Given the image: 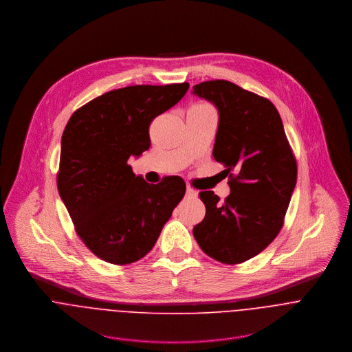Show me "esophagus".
I'll return each instance as SVG.
<instances>
[{
	"instance_id": "34e87169",
	"label": "esophagus",
	"mask_w": 352,
	"mask_h": 352,
	"mask_svg": "<svg viewBox=\"0 0 352 352\" xmlns=\"http://www.w3.org/2000/svg\"><path fill=\"white\" fill-rule=\"evenodd\" d=\"M186 197L187 198H197L198 197V192L194 190V188H191V187H187V190H186Z\"/></svg>"
}]
</instances>
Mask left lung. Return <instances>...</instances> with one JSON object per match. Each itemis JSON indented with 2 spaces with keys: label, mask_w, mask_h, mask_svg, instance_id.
<instances>
[{
  "label": "left lung",
  "mask_w": 352,
  "mask_h": 352,
  "mask_svg": "<svg viewBox=\"0 0 352 352\" xmlns=\"http://www.w3.org/2000/svg\"><path fill=\"white\" fill-rule=\"evenodd\" d=\"M192 95L218 111L212 157L230 177L223 203L212 191L199 192L206 215L192 233L210 257L243 263L265 250L282 229L297 183L296 158L271 101L225 80L194 85Z\"/></svg>",
  "instance_id": "1"
}]
</instances>
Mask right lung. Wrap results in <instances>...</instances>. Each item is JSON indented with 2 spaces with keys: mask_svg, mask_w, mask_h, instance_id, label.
Wrapping results in <instances>:
<instances>
[{
  "mask_svg": "<svg viewBox=\"0 0 352 352\" xmlns=\"http://www.w3.org/2000/svg\"><path fill=\"white\" fill-rule=\"evenodd\" d=\"M190 84L134 85L77 109L60 141L58 192L84 244L101 260L130 264L154 247L186 194L179 176L149 184L127 164L151 148V120Z\"/></svg>",
  "mask_w": 352,
  "mask_h": 352,
  "instance_id": "add662e5",
  "label": "right lung"
}]
</instances>
